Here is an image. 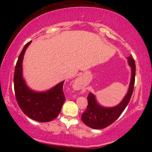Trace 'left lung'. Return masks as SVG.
Returning a JSON list of instances; mask_svg holds the SVG:
<instances>
[{"label":"left lung","mask_w":152,"mask_h":152,"mask_svg":"<svg viewBox=\"0 0 152 152\" xmlns=\"http://www.w3.org/2000/svg\"><path fill=\"white\" fill-rule=\"evenodd\" d=\"M128 64L132 69V76L128 91L118 105L113 107H105L99 104L95 95L89 93L88 96V106L81 115V120L86 126L94 129H102L114 123L128 105L133 94L135 81L136 65L132 56L127 57Z\"/></svg>","instance_id":"obj_1"}]
</instances>
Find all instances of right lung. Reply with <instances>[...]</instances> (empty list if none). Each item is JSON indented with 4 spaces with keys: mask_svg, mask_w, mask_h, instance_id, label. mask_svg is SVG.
<instances>
[{
    "mask_svg": "<svg viewBox=\"0 0 152 152\" xmlns=\"http://www.w3.org/2000/svg\"><path fill=\"white\" fill-rule=\"evenodd\" d=\"M31 41L26 43L19 55L15 67L14 90L20 109L31 119L39 122H48L58 116L65 102L63 92V81L45 91H36L26 84L23 76V60Z\"/></svg>",
    "mask_w": 152,
    "mask_h": 152,
    "instance_id": "right-lung-1",
    "label": "right lung"
}]
</instances>
